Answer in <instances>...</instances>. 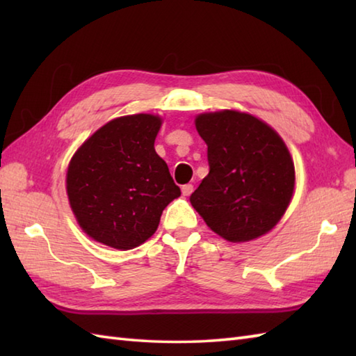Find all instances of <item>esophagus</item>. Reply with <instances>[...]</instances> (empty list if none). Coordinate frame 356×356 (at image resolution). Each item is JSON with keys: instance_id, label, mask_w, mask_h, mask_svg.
<instances>
[{"instance_id": "34e87169", "label": "esophagus", "mask_w": 356, "mask_h": 356, "mask_svg": "<svg viewBox=\"0 0 356 356\" xmlns=\"http://www.w3.org/2000/svg\"><path fill=\"white\" fill-rule=\"evenodd\" d=\"M193 191H194V186H193L191 184H188V185H184V186H182V194H184V195H191Z\"/></svg>"}]
</instances>
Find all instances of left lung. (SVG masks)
<instances>
[{
    "mask_svg": "<svg viewBox=\"0 0 356 356\" xmlns=\"http://www.w3.org/2000/svg\"><path fill=\"white\" fill-rule=\"evenodd\" d=\"M208 145L209 172L190 202L218 236L234 243L269 232L289 207L295 168L278 133L248 113L222 110L195 118Z\"/></svg>",
    "mask_w": 356,
    "mask_h": 356,
    "instance_id": "obj_1",
    "label": "left lung"
}]
</instances>
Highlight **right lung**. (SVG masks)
I'll return each mask as SVG.
<instances>
[{"label":"right lung","mask_w":356,"mask_h":356,"mask_svg":"<svg viewBox=\"0 0 356 356\" xmlns=\"http://www.w3.org/2000/svg\"><path fill=\"white\" fill-rule=\"evenodd\" d=\"M162 119L110 120L82 143L67 170V195L88 237L127 251L156 232L162 211L180 195L168 165L156 153Z\"/></svg>","instance_id":"add662e5"}]
</instances>
